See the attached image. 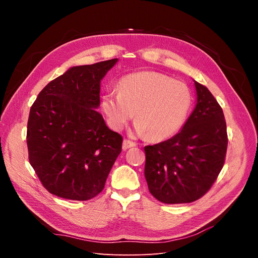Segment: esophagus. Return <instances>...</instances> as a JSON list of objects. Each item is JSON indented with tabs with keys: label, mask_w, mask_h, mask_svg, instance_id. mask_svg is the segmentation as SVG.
Listing matches in <instances>:
<instances>
[{
	"label": "esophagus",
	"mask_w": 258,
	"mask_h": 258,
	"mask_svg": "<svg viewBox=\"0 0 258 258\" xmlns=\"http://www.w3.org/2000/svg\"><path fill=\"white\" fill-rule=\"evenodd\" d=\"M136 145H137V144H136L134 141H131V140L124 139L123 142H122V150L126 151V150H128V148L134 147V146H136Z\"/></svg>",
	"instance_id": "obj_1"
}]
</instances>
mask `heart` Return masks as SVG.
Here are the masks:
<instances>
[{
	"mask_svg": "<svg viewBox=\"0 0 258 258\" xmlns=\"http://www.w3.org/2000/svg\"><path fill=\"white\" fill-rule=\"evenodd\" d=\"M189 88L157 72H139L122 77L118 92H106L102 108L116 130H121L136 112L137 134L156 141L169 139L183 127L189 115Z\"/></svg>",
	"mask_w": 258,
	"mask_h": 258,
	"instance_id": "1",
	"label": "heart"
}]
</instances>
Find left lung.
Masks as SVG:
<instances>
[{
    "instance_id": "8db88e82",
    "label": "left lung",
    "mask_w": 258,
    "mask_h": 258,
    "mask_svg": "<svg viewBox=\"0 0 258 258\" xmlns=\"http://www.w3.org/2000/svg\"><path fill=\"white\" fill-rule=\"evenodd\" d=\"M197 103L182 130L147 145L144 174L148 190L163 204H189L206 195L224 166L227 128L221 105L195 81Z\"/></svg>"
}]
</instances>
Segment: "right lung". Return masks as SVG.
<instances>
[{
  "label": "right lung",
  "mask_w": 258,
  "mask_h": 258,
  "mask_svg": "<svg viewBox=\"0 0 258 258\" xmlns=\"http://www.w3.org/2000/svg\"><path fill=\"white\" fill-rule=\"evenodd\" d=\"M118 59L70 68L38 93L31 106L29 161L50 194L89 200L103 190L121 152L122 137L108 129L100 105V83Z\"/></svg>",
  "instance_id": "add662e5"
}]
</instances>
